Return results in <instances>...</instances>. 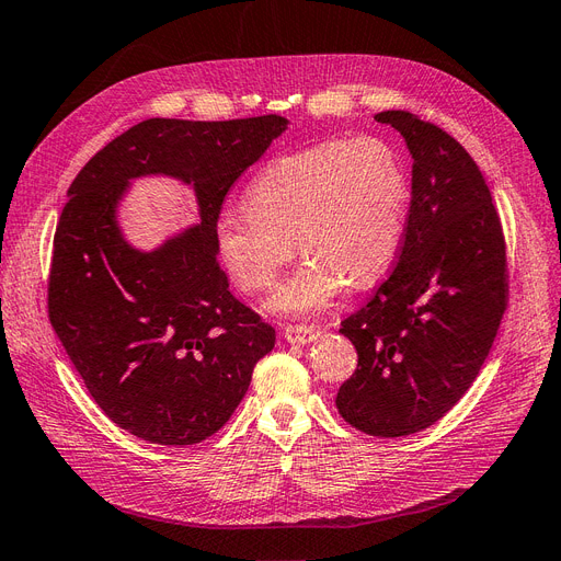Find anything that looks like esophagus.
<instances>
[{
    "label": "esophagus",
    "instance_id": "34e87169",
    "mask_svg": "<svg viewBox=\"0 0 561 561\" xmlns=\"http://www.w3.org/2000/svg\"><path fill=\"white\" fill-rule=\"evenodd\" d=\"M283 335H285L287 343H293V345H306V343L316 341L318 333H316V329L306 327V324H287V327L283 329Z\"/></svg>",
    "mask_w": 561,
    "mask_h": 561
}]
</instances>
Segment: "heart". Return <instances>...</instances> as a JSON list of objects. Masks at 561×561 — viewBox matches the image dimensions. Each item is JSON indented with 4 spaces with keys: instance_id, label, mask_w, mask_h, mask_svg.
<instances>
[{
    "instance_id": "heart-1",
    "label": "heart",
    "mask_w": 561,
    "mask_h": 561,
    "mask_svg": "<svg viewBox=\"0 0 561 561\" xmlns=\"http://www.w3.org/2000/svg\"><path fill=\"white\" fill-rule=\"evenodd\" d=\"M245 211L216 218V249L239 289L272 287L293 260L304 264L272 306L318 312L345 283L368 287L382 278L405 237L412 184L398 153L377 138L327 140L268 163L245 191Z\"/></svg>"
}]
</instances>
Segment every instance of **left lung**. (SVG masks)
<instances>
[{
	"mask_svg": "<svg viewBox=\"0 0 561 561\" xmlns=\"http://www.w3.org/2000/svg\"><path fill=\"white\" fill-rule=\"evenodd\" d=\"M412 153V205L393 272L341 322L358 364L335 408L373 437H405L454 410L508 306L500 214L467 149L408 110L375 115Z\"/></svg>",
	"mask_w": 561,
	"mask_h": 561,
	"instance_id": "8db88e82",
	"label": "left lung"
}]
</instances>
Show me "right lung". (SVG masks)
Masks as SVG:
<instances>
[{
    "label": "right lung",
    "instance_id": "obj_1",
    "mask_svg": "<svg viewBox=\"0 0 561 561\" xmlns=\"http://www.w3.org/2000/svg\"><path fill=\"white\" fill-rule=\"evenodd\" d=\"M285 124L278 115L147 119L73 179L55 230L48 318L89 396L122 431L161 446L211 437L272 352L276 331L230 293L214 228L228 191ZM156 171L196 186L201 226L138 254L121 239L114 207L128 178Z\"/></svg>",
    "mask_w": 561,
    "mask_h": 561
}]
</instances>
